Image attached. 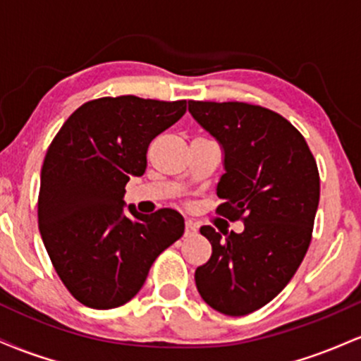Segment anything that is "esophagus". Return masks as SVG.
Instances as JSON below:
<instances>
[{"instance_id": "obj_1", "label": "esophagus", "mask_w": 361, "mask_h": 361, "mask_svg": "<svg viewBox=\"0 0 361 361\" xmlns=\"http://www.w3.org/2000/svg\"><path fill=\"white\" fill-rule=\"evenodd\" d=\"M195 233H197V224H195L193 221H190V219H188V221L185 222V234L186 235H192Z\"/></svg>"}]
</instances>
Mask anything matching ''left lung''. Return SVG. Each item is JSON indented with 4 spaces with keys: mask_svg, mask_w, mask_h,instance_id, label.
<instances>
[{
    "mask_svg": "<svg viewBox=\"0 0 361 361\" xmlns=\"http://www.w3.org/2000/svg\"><path fill=\"white\" fill-rule=\"evenodd\" d=\"M188 111L224 151L217 212L244 222L241 234L200 227L212 256L197 268L195 283L212 309L246 316L279 295L309 250L317 164L300 132L263 106L190 100Z\"/></svg>",
    "mask_w": 361,
    "mask_h": 361,
    "instance_id": "obj_1",
    "label": "left lung"
}]
</instances>
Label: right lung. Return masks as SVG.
Segmentation results:
<instances>
[{"instance_id": "obj_1", "label": "right lung", "mask_w": 361, "mask_h": 361, "mask_svg": "<svg viewBox=\"0 0 361 361\" xmlns=\"http://www.w3.org/2000/svg\"><path fill=\"white\" fill-rule=\"evenodd\" d=\"M186 102L105 97L64 122L40 173L39 229L57 275L93 309L127 304L149 268L185 233L173 209L146 215L128 205L126 185L142 176L151 140L178 122Z\"/></svg>"}]
</instances>
